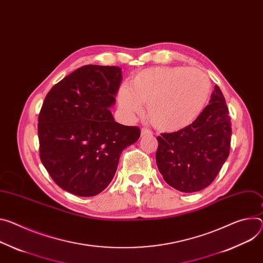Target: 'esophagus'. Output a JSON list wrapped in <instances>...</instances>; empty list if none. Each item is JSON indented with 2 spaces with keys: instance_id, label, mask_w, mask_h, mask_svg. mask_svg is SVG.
Masks as SVG:
<instances>
[{
  "instance_id": "34e87169",
  "label": "esophagus",
  "mask_w": 263,
  "mask_h": 263,
  "mask_svg": "<svg viewBox=\"0 0 263 263\" xmlns=\"http://www.w3.org/2000/svg\"><path fill=\"white\" fill-rule=\"evenodd\" d=\"M140 133H141V136H144V135H151V134H153V132H152L151 130L147 129V128H142Z\"/></svg>"
}]
</instances>
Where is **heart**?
Instances as JSON below:
<instances>
[{
    "mask_svg": "<svg viewBox=\"0 0 263 263\" xmlns=\"http://www.w3.org/2000/svg\"><path fill=\"white\" fill-rule=\"evenodd\" d=\"M211 82L201 70L186 67H153L137 72L130 86L118 89L119 110L127 119L144 111L154 127L177 131L192 124L203 110Z\"/></svg>",
    "mask_w": 263,
    "mask_h": 263,
    "instance_id": "1",
    "label": "heart"
}]
</instances>
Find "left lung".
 <instances>
[{
    "label": "left lung",
    "mask_w": 263,
    "mask_h": 263,
    "mask_svg": "<svg viewBox=\"0 0 263 263\" xmlns=\"http://www.w3.org/2000/svg\"><path fill=\"white\" fill-rule=\"evenodd\" d=\"M231 118L218 86L195 121L177 132L157 136L156 163L164 181L184 193L209 186L230 154Z\"/></svg>",
    "instance_id": "obj_1"
}]
</instances>
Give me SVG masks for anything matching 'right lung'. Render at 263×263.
Returning a JSON list of instances; mask_svg holds the SVG:
<instances>
[{"label": "right lung", "instance_id": "right-lung-1", "mask_svg": "<svg viewBox=\"0 0 263 263\" xmlns=\"http://www.w3.org/2000/svg\"><path fill=\"white\" fill-rule=\"evenodd\" d=\"M116 66L86 65L55 84L39 114L40 158L54 182L82 197L111 182L122 151L140 136L138 127L114 122L110 108L122 82Z\"/></svg>", "mask_w": 263, "mask_h": 263}]
</instances>
